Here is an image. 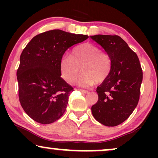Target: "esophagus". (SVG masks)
Masks as SVG:
<instances>
[{
  "instance_id": "obj_1",
  "label": "esophagus",
  "mask_w": 158,
  "mask_h": 158,
  "mask_svg": "<svg viewBox=\"0 0 158 158\" xmlns=\"http://www.w3.org/2000/svg\"><path fill=\"white\" fill-rule=\"evenodd\" d=\"M80 90L81 92H82V93H84V94H88L89 93V91H88V90H83V89H80L79 90Z\"/></svg>"
}]
</instances>
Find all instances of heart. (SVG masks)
<instances>
[{
    "mask_svg": "<svg viewBox=\"0 0 158 158\" xmlns=\"http://www.w3.org/2000/svg\"><path fill=\"white\" fill-rule=\"evenodd\" d=\"M111 60L106 52L91 43H85L72 50L70 56H64L59 62L61 77L69 84L76 81L81 71L83 75L79 79V84L89 87L102 82L109 75Z\"/></svg>",
    "mask_w": 158,
    "mask_h": 158,
    "instance_id": "heart-1",
    "label": "heart"
}]
</instances>
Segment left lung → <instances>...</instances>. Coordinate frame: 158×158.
<instances>
[{
    "label": "left lung",
    "instance_id": "left-lung-1",
    "mask_svg": "<svg viewBox=\"0 0 158 158\" xmlns=\"http://www.w3.org/2000/svg\"><path fill=\"white\" fill-rule=\"evenodd\" d=\"M104 48L111 60L108 77L97 88V102L91 107L94 117L106 126L126 120L138 104L143 71L137 54L118 35L90 36Z\"/></svg>",
    "mask_w": 158,
    "mask_h": 158
}]
</instances>
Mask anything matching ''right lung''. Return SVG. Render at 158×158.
<instances>
[{"instance_id": "1", "label": "right lung", "mask_w": 158, "mask_h": 158, "mask_svg": "<svg viewBox=\"0 0 158 158\" xmlns=\"http://www.w3.org/2000/svg\"><path fill=\"white\" fill-rule=\"evenodd\" d=\"M87 35L52 30L35 35L23 49L17 70L19 101L30 117L50 124L64 114L73 88L61 77L59 62Z\"/></svg>"}]
</instances>
